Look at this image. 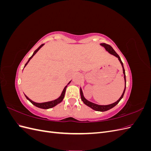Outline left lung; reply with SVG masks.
<instances>
[{
    "label": "left lung",
    "mask_w": 151,
    "mask_h": 151,
    "mask_svg": "<svg viewBox=\"0 0 151 151\" xmlns=\"http://www.w3.org/2000/svg\"><path fill=\"white\" fill-rule=\"evenodd\" d=\"M101 45V46H103L105 49H106V51H108L109 53H111V55H113L114 56H115L116 57H117L118 58V60H119L120 62L122 64V68H123V74H124V80H125V84H126V76H125V69H124V67H123V62H122L121 60V58L120 57H119V55L115 52V50H113V48L110 46L109 45H108V44H106V43H101L100 44ZM125 89H126V85L125 86V89L124 90H123V92L122 93V95L121 96V97L119 98V99L118 100V101H116V102H115L114 103H112V104H108V105H99V104H95V103H93L92 102H91L89 101H88V100H87L83 95V91H82V89L81 88L80 89V93H81V100L84 102V103L87 105V106H88L89 107L93 109H94V110H96V111H106L107 110H109V109H111L112 108H113L114 106H115L116 105L120 102V100L122 99V98L123 97V95H124V93H125Z\"/></svg>",
    "instance_id": "1"
}]
</instances>
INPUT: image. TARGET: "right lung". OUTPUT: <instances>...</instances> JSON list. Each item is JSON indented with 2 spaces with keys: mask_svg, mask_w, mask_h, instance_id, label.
I'll list each match as a JSON object with an SVG mask.
<instances>
[{
  "mask_svg": "<svg viewBox=\"0 0 151 151\" xmlns=\"http://www.w3.org/2000/svg\"><path fill=\"white\" fill-rule=\"evenodd\" d=\"M44 45V44H42V45H41L40 46L36 49L35 51L34 52V53H33V54L32 55V56L29 58V60H28V61L26 62V63L25 64V65H24V67H25L26 66V65L28 64V62H29V60H31V59L33 58V57L35 55L36 53V52H37L38 50L42 48L43 46ZM71 81H70L69 83H68V84H70V83ZM67 86H66L65 88H64V89H63V91H62V94H61V95H60V96L58 98H57V99H55V100H53V101H48V102H45V103H36V102H34V101H32V100H31L28 96H26L25 95V96H26V99H28L29 101L33 104V105H35V106H36V107H38V108H42V109H49V108H53V107H54V106H55L56 105H57L58 104H59L60 103H61L62 101V100L63 99V98H64V96H65V91H66V88H67Z\"/></svg>",
  "mask_w": 151,
  "mask_h": 151,
  "instance_id": "obj_1",
  "label": "right lung"
}]
</instances>
